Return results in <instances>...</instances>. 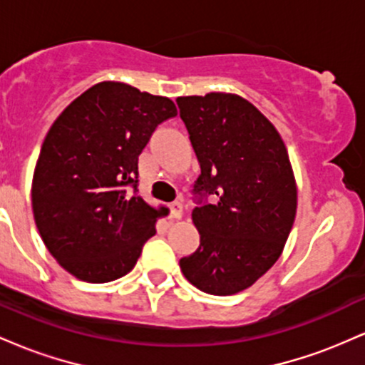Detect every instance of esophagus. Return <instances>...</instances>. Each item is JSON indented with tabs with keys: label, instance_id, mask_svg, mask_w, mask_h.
I'll return each instance as SVG.
<instances>
[{
	"label": "esophagus",
	"instance_id": "34e87169",
	"mask_svg": "<svg viewBox=\"0 0 365 365\" xmlns=\"http://www.w3.org/2000/svg\"><path fill=\"white\" fill-rule=\"evenodd\" d=\"M170 211H171V217H173V220H180L183 215V204L180 202V200H175V202H171Z\"/></svg>",
	"mask_w": 365,
	"mask_h": 365
}]
</instances>
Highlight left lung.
Segmentation results:
<instances>
[{
  "mask_svg": "<svg viewBox=\"0 0 365 365\" xmlns=\"http://www.w3.org/2000/svg\"><path fill=\"white\" fill-rule=\"evenodd\" d=\"M177 104L200 165L192 211L200 245L180 267L199 290L233 295L283 252L297 212L290 159L273 123L240 96L211 92Z\"/></svg>",
  "mask_w": 365,
  "mask_h": 365,
  "instance_id": "obj_1",
  "label": "left lung"
}]
</instances>
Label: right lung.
Wrapping results in <instances>:
<instances>
[{
  "mask_svg": "<svg viewBox=\"0 0 365 365\" xmlns=\"http://www.w3.org/2000/svg\"><path fill=\"white\" fill-rule=\"evenodd\" d=\"M173 116L177 106L168 98L101 82L49 128L32 180V209L48 250L75 278H121L156 233L165 207H150L137 194L139 154Z\"/></svg>",
  "mask_w": 365,
  "mask_h": 365,
  "instance_id": "obj_1",
  "label": "right lung"
}]
</instances>
